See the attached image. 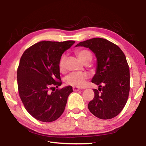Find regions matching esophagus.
<instances>
[{"instance_id":"1","label":"esophagus","mask_w":146,"mask_h":146,"mask_svg":"<svg viewBox=\"0 0 146 146\" xmlns=\"http://www.w3.org/2000/svg\"><path fill=\"white\" fill-rule=\"evenodd\" d=\"M73 90L74 91H78L80 90V88H78L77 87H73Z\"/></svg>"}]
</instances>
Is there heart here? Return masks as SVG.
I'll list each match as a JSON object with an SVG mask.
<instances>
[{
	"label": "heart",
	"mask_w": 146,
	"mask_h": 146,
	"mask_svg": "<svg viewBox=\"0 0 146 146\" xmlns=\"http://www.w3.org/2000/svg\"><path fill=\"white\" fill-rule=\"evenodd\" d=\"M77 55L83 62L87 59L92 58V55L90 51L87 49H80L77 51ZM66 57L64 55L61 56L59 60V68L60 70H63L65 65ZM89 78V75L86 72H72L66 76L65 82L68 85L75 87H82L86 84V81Z\"/></svg>",
	"instance_id": "obj_1"
}]
</instances>
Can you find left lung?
<instances>
[{
  "instance_id": "left-lung-1",
  "label": "left lung",
  "mask_w": 146,
  "mask_h": 146,
  "mask_svg": "<svg viewBox=\"0 0 146 146\" xmlns=\"http://www.w3.org/2000/svg\"><path fill=\"white\" fill-rule=\"evenodd\" d=\"M78 46L89 48L97 58L91 82L98 86V90H94L89 110L100 119L114 118L122 111L129 96V69L125 55L118 46L102 38L80 42Z\"/></svg>"
}]
</instances>
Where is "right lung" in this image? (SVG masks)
<instances>
[{"mask_svg":"<svg viewBox=\"0 0 146 146\" xmlns=\"http://www.w3.org/2000/svg\"><path fill=\"white\" fill-rule=\"evenodd\" d=\"M75 42L42 41L24 51L17 70L19 96L29 114L44 122L55 121L62 114L71 86H61L59 60ZM54 88L50 92L49 89Z\"/></svg>","mask_w":146,"mask_h":146,"instance_id":"obj_1","label":"right lung"}]
</instances>
